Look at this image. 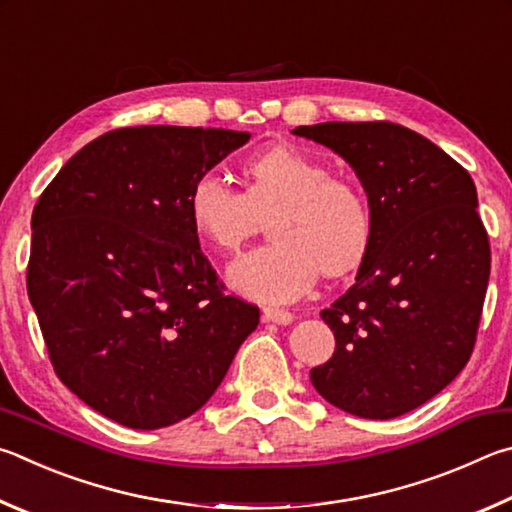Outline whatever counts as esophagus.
<instances>
[{
    "label": "esophagus",
    "instance_id": "1",
    "mask_svg": "<svg viewBox=\"0 0 512 512\" xmlns=\"http://www.w3.org/2000/svg\"><path fill=\"white\" fill-rule=\"evenodd\" d=\"M263 319L272 321V324H279V326H288L294 321V315L288 310H281V308H263Z\"/></svg>",
    "mask_w": 512,
    "mask_h": 512
}]
</instances>
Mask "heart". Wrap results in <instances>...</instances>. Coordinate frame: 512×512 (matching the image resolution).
Returning <instances> with one entry per match:
<instances>
[{"instance_id":"b5f03b06","label":"heart","mask_w":512,"mask_h":512,"mask_svg":"<svg viewBox=\"0 0 512 512\" xmlns=\"http://www.w3.org/2000/svg\"><path fill=\"white\" fill-rule=\"evenodd\" d=\"M245 193L215 170L197 175L188 191V218L213 249L231 251L272 213V242L229 265L242 297L288 303L312 288L319 272L342 276L364 261L373 238V211L364 188L333 175L326 161L297 146H276L249 159Z\"/></svg>"}]
</instances>
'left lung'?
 I'll use <instances>...</instances> for the list:
<instances>
[{
	"label": "left lung",
	"instance_id": "obj_1",
	"mask_svg": "<svg viewBox=\"0 0 512 512\" xmlns=\"http://www.w3.org/2000/svg\"><path fill=\"white\" fill-rule=\"evenodd\" d=\"M360 177L373 238L355 283L321 310L335 353L310 371L348 414L389 420L425 405L468 364L490 279V242L468 170L389 121L299 125Z\"/></svg>",
	"mask_w": 512,
	"mask_h": 512
}]
</instances>
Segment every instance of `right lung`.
Listing matches in <instances>:
<instances>
[{
    "label": "right lung",
    "instance_id": "1",
    "mask_svg": "<svg viewBox=\"0 0 512 512\" xmlns=\"http://www.w3.org/2000/svg\"><path fill=\"white\" fill-rule=\"evenodd\" d=\"M222 128L141 125L78 150L33 209L26 290L53 371L114 423L195 414L258 326L227 297L188 218L193 179L249 141Z\"/></svg>",
    "mask_w": 512,
    "mask_h": 512
}]
</instances>
